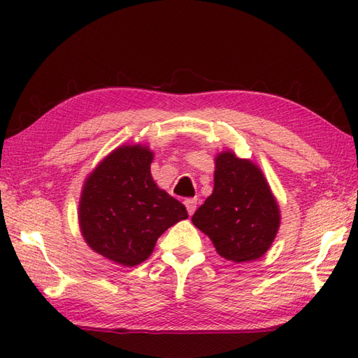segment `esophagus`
<instances>
[{
    "mask_svg": "<svg viewBox=\"0 0 358 358\" xmlns=\"http://www.w3.org/2000/svg\"><path fill=\"white\" fill-rule=\"evenodd\" d=\"M185 206H186V209L189 212V215H192L194 212H195V209H196V199H187V200H185Z\"/></svg>",
    "mask_w": 358,
    "mask_h": 358,
    "instance_id": "1",
    "label": "esophagus"
}]
</instances>
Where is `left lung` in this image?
Masks as SVG:
<instances>
[{
  "instance_id": "1",
  "label": "left lung",
  "mask_w": 358,
  "mask_h": 358,
  "mask_svg": "<svg viewBox=\"0 0 358 358\" xmlns=\"http://www.w3.org/2000/svg\"><path fill=\"white\" fill-rule=\"evenodd\" d=\"M192 223L209 235L220 255L241 263L257 260L269 249L280 210L262 171L223 152L215 159L214 192L195 210Z\"/></svg>"
}]
</instances>
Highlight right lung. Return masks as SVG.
I'll list each match as a JSON object with an SVG mask.
<instances>
[{
    "label": "right lung",
    "mask_w": 358,
    "mask_h": 358,
    "mask_svg": "<svg viewBox=\"0 0 358 358\" xmlns=\"http://www.w3.org/2000/svg\"><path fill=\"white\" fill-rule=\"evenodd\" d=\"M152 152L140 144L118 148L89 175L83 187V237L95 252L118 264L143 263L159 235L187 218L183 204L152 180Z\"/></svg>",
    "instance_id": "obj_1"
}]
</instances>
